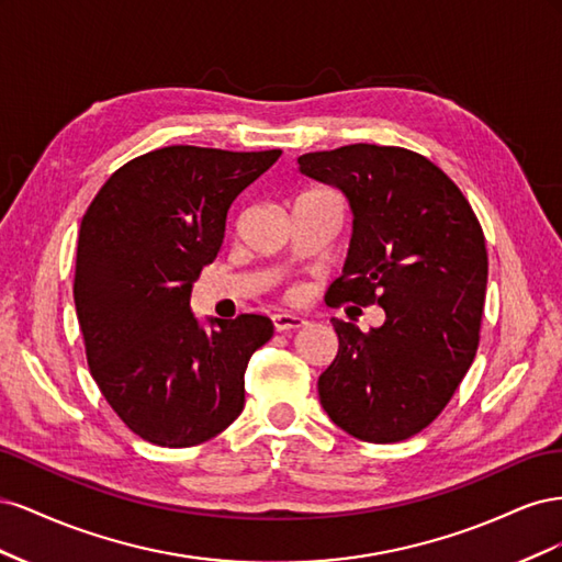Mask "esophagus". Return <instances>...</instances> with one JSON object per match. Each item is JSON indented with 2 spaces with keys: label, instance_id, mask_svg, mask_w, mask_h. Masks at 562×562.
Returning <instances> with one entry per match:
<instances>
[{
  "label": "esophagus",
  "instance_id": "1",
  "mask_svg": "<svg viewBox=\"0 0 562 562\" xmlns=\"http://www.w3.org/2000/svg\"><path fill=\"white\" fill-rule=\"evenodd\" d=\"M271 323H274L277 333H285V330L302 328L307 321H304L302 316H295V314H274L271 316Z\"/></svg>",
  "mask_w": 562,
  "mask_h": 562
}]
</instances>
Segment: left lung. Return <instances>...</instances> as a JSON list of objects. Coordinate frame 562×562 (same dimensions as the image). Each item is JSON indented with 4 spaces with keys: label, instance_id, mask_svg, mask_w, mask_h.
I'll use <instances>...</instances> for the list:
<instances>
[{
    "label": "left lung",
    "instance_id": "left-lung-1",
    "mask_svg": "<svg viewBox=\"0 0 562 562\" xmlns=\"http://www.w3.org/2000/svg\"><path fill=\"white\" fill-rule=\"evenodd\" d=\"M300 173L337 187L353 232L330 304H380L368 333L330 318L335 361L318 378L323 411L366 443H398L443 413L481 339L487 250L459 187L417 151L345 145L310 151Z\"/></svg>",
    "mask_w": 562,
    "mask_h": 562
}]
</instances>
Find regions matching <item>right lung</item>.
I'll return each instance as SVG.
<instances>
[{
	"label": "right lung",
	"instance_id": "right-lung-1",
	"mask_svg": "<svg viewBox=\"0 0 562 562\" xmlns=\"http://www.w3.org/2000/svg\"><path fill=\"white\" fill-rule=\"evenodd\" d=\"M281 149L171 145L124 164L81 220L77 318L91 375L126 427L161 448H190L241 415L244 375L274 335L267 316L209 318L192 283L215 260L227 211Z\"/></svg>",
	"mask_w": 562,
	"mask_h": 562
}]
</instances>
